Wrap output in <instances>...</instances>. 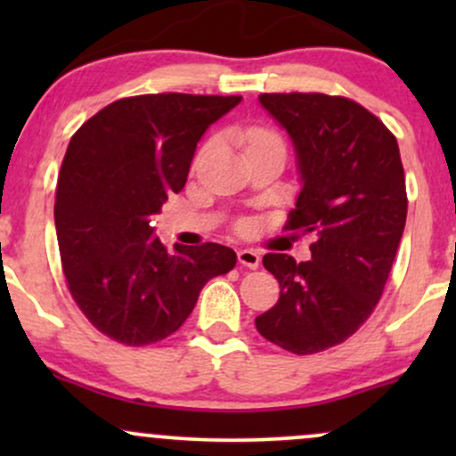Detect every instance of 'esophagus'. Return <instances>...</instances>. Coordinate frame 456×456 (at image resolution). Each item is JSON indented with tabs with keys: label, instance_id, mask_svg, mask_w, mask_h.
I'll list each match as a JSON object with an SVG mask.
<instances>
[{
	"label": "esophagus",
	"instance_id": "34e87169",
	"mask_svg": "<svg viewBox=\"0 0 456 456\" xmlns=\"http://www.w3.org/2000/svg\"><path fill=\"white\" fill-rule=\"evenodd\" d=\"M238 261L242 265H246V268L257 270L259 264H261V257L257 253H255L253 248H244V250H240V253H238Z\"/></svg>",
	"mask_w": 456,
	"mask_h": 456
}]
</instances>
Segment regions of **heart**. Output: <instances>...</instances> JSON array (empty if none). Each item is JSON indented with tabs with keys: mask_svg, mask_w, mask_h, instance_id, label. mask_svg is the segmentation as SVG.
Wrapping results in <instances>:
<instances>
[{
	"mask_svg": "<svg viewBox=\"0 0 456 456\" xmlns=\"http://www.w3.org/2000/svg\"><path fill=\"white\" fill-rule=\"evenodd\" d=\"M265 134H268V133H264V130H255L253 139H255V137H265Z\"/></svg>",
	"mask_w": 456,
	"mask_h": 456,
	"instance_id": "obj_1",
	"label": "heart"
}]
</instances>
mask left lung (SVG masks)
<instances>
[{"label": "left lung", "instance_id": "1", "mask_svg": "<svg viewBox=\"0 0 456 456\" xmlns=\"http://www.w3.org/2000/svg\"><path fill=\"white\" fill-rule=\"evenodd\" d=\"M289 134L302 191L287 229L315 233L311 261L268 253L281 297L255 319L291 354L349 338L379 302L407 218L405 174L395 134L358 102L326 94H261Z\"/></svg>", "mask_w": 456, "mask_h": 456}]
</instances>
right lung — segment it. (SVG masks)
Listing matches in <instances>:
<instances>
[{"label": "right lung", "instance_id": "add662e5", "mask_svg": "<svg viewBox=\"0 0 456 456\" xmlns=\"http://www.w3.org/2000/svg\"><path fill=\"white\" fill-rule=\"evenodd\" d=\"M242 96L145 94L115 101L68 143L55 232L68 289L113 341L141 347L174 334L203 285L235 265L223 244H174L150 218L186 184L203 133Z\"/></svg>", "mask_w": 456, "mask_h": 456}]
</instances>
